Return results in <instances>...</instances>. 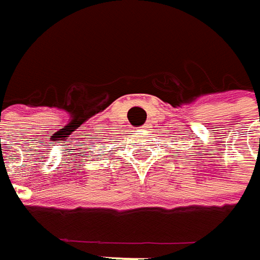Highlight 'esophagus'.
<instances>
[{"instance_id": "obj_1", "label": "esophagus", "mask_w": 260, "mask_h": 260, "mask_svg": "<svg viewBox=\"0 0 260 260\" xmlns=\"http://www.w3.org/2000/svg\"><path fill=\"white\" fill-rule=\"evenodd\" d=\"M147 128H149L147 125H142V127H139L137 132H139V135H145V132H147Z\"/></svg>"}]
</instances>
